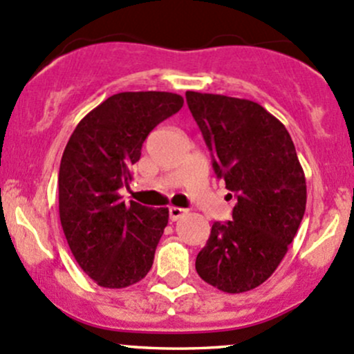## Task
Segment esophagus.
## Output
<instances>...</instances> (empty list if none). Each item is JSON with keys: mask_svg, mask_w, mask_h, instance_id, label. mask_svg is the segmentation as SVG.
Instances as JSON below:
<instances>
[{"mask_svg": "<svg viewBox=\"0 0 354 354\" xmlns=\"http://www.w3.org/2000/svg\"><path fill=\"white\" fill-rule=\"evenodd\" d=\"M185 209H182V207H170L169 209V216H170V221H177V219H180L182 216L185 214Z\"/></svg>", "mask_w": 354, "mask_h": 354, "instance_id": "esophagus-1", "label": "esophagus"}]
</instances>
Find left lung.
Segmentation results:
<instances>
[{"label":"left lung","instance_id":"8db88e82","mask_svg":"<svg viewBox=\"0 0 354 354\" xmlns=\"http://www.w3.org/2000/svg\"><path fill=\"white\" fill-rule=\"evenodd\" d=\"M189 109L238 203L216 221L196 258L201 279L227 294L258 287L275 272L306 212L307 189L287 128L258 102L187 91Z\"/></svg>","mask_w":354,"mask_h":354}]
</instances>
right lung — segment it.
<instances>
[{
  "instance_id": "1",
  "label": "right lung",
  "mask_w": 354,
  "mask_h": 354,
  "mask_svg": "<svg viewBox=\"0 0 354 354\" xmlns=\"http://www.w3.org/2000/svg\"><path fill=\"white\" fill-rule=\"evenodd\" d=\"M182 96L160 91L118 93L79 121L59 170V214L75 261L97 285L124 288L153 265L169 209L121 201L130 167L150 131L176 115Z\"/></svg>"
}]
</instances>
